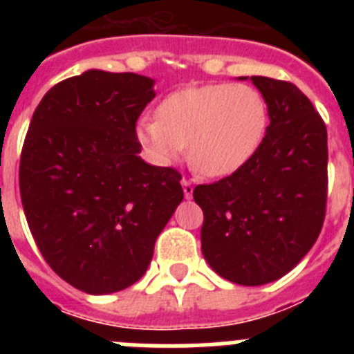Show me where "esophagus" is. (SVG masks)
<instances>
[{"label": "esophagus", "instance_id": "34e87169", "mask_svg": "<svg viewBox=\"0 0 354 354\" xmlns=\"http://www.w3.org/2000/svg\"><path fill=\"white\" fill-rule=\"evenodd\" d=\"M180 184H183L184 196H186V198L189 200L193 196V184L189 183V180H186V179H183V183H180Z\"/></svg>", "mask_w": 354, "mask_h": 354}]
</instances>
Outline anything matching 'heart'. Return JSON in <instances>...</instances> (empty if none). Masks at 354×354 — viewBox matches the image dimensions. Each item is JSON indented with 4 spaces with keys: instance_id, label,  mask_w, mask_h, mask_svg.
<instances>
[{
    "instance_id": "obj_1",
    "label": "heart",
    "mask_w": 354,
    "mask_h": 354,
    "mask_svg": "<svg viewBox=\"0 0 354 354\" xmlns=\"http://www.w3.org/2000/svg\"><path fill=\"white\" fill-rule=\"evenodd\" d=\"M268 129V106L246 84L187 86L158 106V118L143 117L134 136L147 158L171 167L187 145L192 167L205 177L236 174L255 156Z\"/></svg>"
}]
</instances>
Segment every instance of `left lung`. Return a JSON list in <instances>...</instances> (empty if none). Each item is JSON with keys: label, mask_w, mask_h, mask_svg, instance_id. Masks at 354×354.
Returning a JSON list of instances; mask_svg holds the SVG:
<instances>
[{"label": "left lung", "mask_w": 354, "mask_h": 354, "mask_svg": "<svg viewBox=\"0 0 354 354\" xmlns=\"http://www.w3.org/2000/svg\"><path fill=\"white\" fill-rule=\"evenodd\" d=\"M250 80L264 97L270 126L236 174L200 184L202 253L214 273L239 286L282 278L310 252L324 221L328 134L308 97L287 81Z\"/></svg>", "instance_id": "left-lung-1"}]
</instances>
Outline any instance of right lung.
Segmentation results:
<instances>
[{"label": "right lung", "instance_id": "obj_1", "mask_svg": "<svg viewBox=\"0 0 354 354\" xmlns=\"http://www.w3.org/2000/svg\"><path fill=\"white\" fill-rule=\"evenodd\" d=\"M154 83L90 68L55 84L30 122L19 167L28 227L51 270L86 294L138 282L184 198L179 171L138 156L134 126Z\"/></svg>", "mask_w": 354, "mask_h": 354}]
</instances>
